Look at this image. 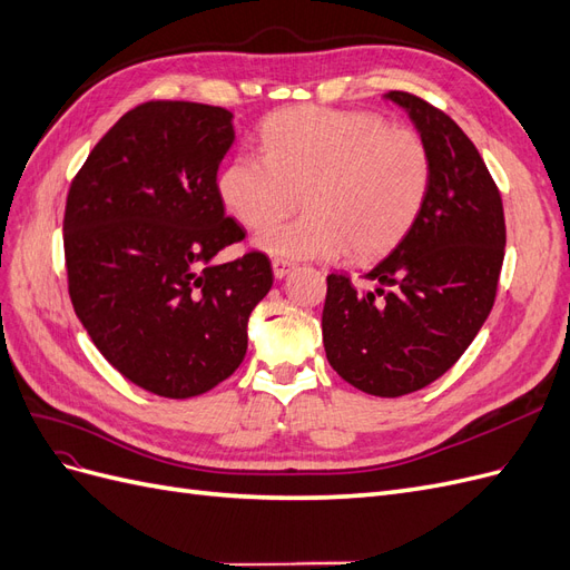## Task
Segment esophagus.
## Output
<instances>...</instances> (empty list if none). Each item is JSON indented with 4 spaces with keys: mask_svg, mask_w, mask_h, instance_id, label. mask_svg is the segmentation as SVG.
I'll return each mask as SVG.
<instances>
[{
    "mask_svg": "<svg viewBox=\"0 0 570 570\" xmlns=\"http://www.w3.org/2000/svg\"><path fill=\"white\" fill-rule=\"evenodd\" d=\"M271 266H273V275H275V278H285V275L292 271V266H295V264L287 262V258H278V256H275L273 262H271Z\"/></svg>",
    "mask_w": 570,
    "mask_h": 570,
    "instance_id": "1",
    "label": "esophagus"
}]
</instances>
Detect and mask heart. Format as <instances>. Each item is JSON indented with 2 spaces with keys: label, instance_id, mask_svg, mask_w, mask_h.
Masks as SVG:
<instances>
[{
  "label": "heart",
  "instance_id": "1",
  "mask_svg": "<svg viewBox=\"0 0 570 570\" xmlns=\"http://www.w3.org/2000/svg\"><path fill=\"white\" fill-rule=\"evenodd\" d=\"M262 154H237L218 176L228 214L262 230L302 198L307 214L258 235L271 254L356 262L390 252L419 220L433 185L423 135L371 111L295 107L266 118Z\"/></svg>",
  "mask_w": 570,
  "mask_h": 570
}]
</instances>
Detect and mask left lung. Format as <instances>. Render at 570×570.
<instances>
[{
	"instance_id": "left-lung-1",
	"label": "left lung",
	"mask_w": 570,
	"mask_h": 570,
	"mask_svg": "<svg viewBox=\"0 0 570 570\" xmlns=\"http://www.w3.org/2000/svg\"><path fill=\"white\" fill-rule=\"evenodd\" d=\"M433 154V185L419 220L358 292L327 275L325 356L342 381L375 396L435 383L469 350L497 297L507 223L499 187L454 120L425 99L392 90Z\"/></svg>"
}]
</instances>
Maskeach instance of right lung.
Wrapping results in <instances>:
<instances>
[{
  "label": "right lung",
  "mask_w": 570,
  "mask_h": 570,
  "mask_svg": "<svg viewBox=\"0 0 570 570\" xmlns=\"http://www.w3.org/2000/svg\"><path fill=\"white\" fill-rule=\"evenodd\" d=\"M233 114L151 99L118 118L66 197L63 256L76 316L130 383L168 400L209 392L247 354V321L273 285L271 262L226 216L216 174Z\"/></svg>",
  "instance_id": "obj_1"
}]
</instances>
